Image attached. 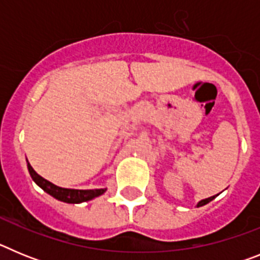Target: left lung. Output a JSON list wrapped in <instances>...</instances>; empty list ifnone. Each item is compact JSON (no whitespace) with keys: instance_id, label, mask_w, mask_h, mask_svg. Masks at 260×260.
Segmentation results:
<instances>
[{"instance_id":"left-lung-1","label":"left lung","mask_w":260,"mask_h":260,"mask_svg":"<svg viewBox=\"0 0 260 260\" xmlns=\"http://www.w3.org/2000/svg\"><path fill=\"white\" fill-rule=\"evenodd\" d=\"M215 198V197H211V198H207V199H203V201H201L198 203V207H202V206H204V204H207V203H210L211 201H212V199Z\"/></svg>"}]
</instances>
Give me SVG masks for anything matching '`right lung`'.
Masks as SVG:
<instances>
[{
    "label": "right lung",
    "mask_w": 260,
    "mask_h": 260,
    "mask_svg": "<svg viewBox=\"0 0 260 260\" xmlns=\"http://www.w3.org/2000/svg\"><path fill=\"white\" fill-rule=\"evenodd\" d=\"M27 167H28V172L31 174L32 180L35 181L41 189L44 190L45 192H48L49 195L54 197L56 199L61 202H66V203H82V202L91 201V199L96 198L99 195L104 194L107 189H96V190H75V189H63V187H59V186L53 185L52 182H49L48 180L43 178L41 176H39L34 168L29 165V162H27Z\"/></svg>",
    "instance_id": "add662e5"
}]
</instances>
